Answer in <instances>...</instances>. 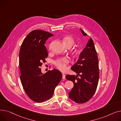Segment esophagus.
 Listing matches in <instances>:
<instances>
[{
  "instance_id": "34e87169",
  "label": "esophagus",
  "mask_w": 121,
  "mask_h": 121,
  "mask_svg": "<svg viewBox=\"0 0 121 121\" xmlns=\"http://www.w3.org/2000/svg\"><path fill=\"white\" fill-rule=\"evenodd\" d=\"M62 75H63L62 78H63V79H66V78H65V76H66V75H65L64 73H63V74H62Z\"/></svg>"
}]
</instances>
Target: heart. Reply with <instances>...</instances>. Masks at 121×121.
<instances>
[{
    "label": "heart",
    "mask_w": 121,
    "mask_h": 121,
    "mask_svg": "<svg viewBox=\"0 0 121 121\" xmlns=\"http://www.w3.org/2000/svg\"><path fill=\"white\" fill-rule=\"evenodd\" d=\"M63 41L67 47H72L73 46L74 43V40L73 38L69 36H68L65 37ZM52 43H50L48 44V49H50L52 48ZM69 62V59L67 57H61L56 59L54 61V66L58 69L59 70L61 71H65L67 69V65Z\"/></svg>",
    "instance_id": "b5f03b06"
}]
</instances>
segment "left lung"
<instances>
[{"instance_id": "1", "label": "left lung", "mask_w": 121, "mask_h": 121, "mask_svg": "<svg viewBox=\"0 0 121 121\" xmlns=\"http://www.w3.org/2000/svg\"><path fill=\"white\" fill-rule=\"evenodd\" d=\"M80 30L84 36L87 35L83 30ZM71 69L78 74L66 76L67 79L73 81L74 84L69 93V98L78 104L86 103L96 92L99 75L97 53L91 38Z\"/></svg>"}]
</instances>
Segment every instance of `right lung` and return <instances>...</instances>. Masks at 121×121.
<instances>
[{"label":"right lung","mask_w":121,"mask_h":121,"mask_svg":"<svg viewBox=\"0 0 121 121\" xmlns=\"http://www.w3.org/2000/svg\"><path fill=\"white\" fill-rule=\"evenodd\" d=\"M53 35L47 31H32L24 39L19 54L21 80L28 97L37 103H42L52 97L54 89L62 78V73L54 69L43 74L41 66L48 56L44 45Z\"/></svg>","instance_id":"add662e5"}]
</instances>
